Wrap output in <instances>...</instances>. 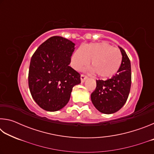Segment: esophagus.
<instances>
[{"instance_id": "1", "label": "esophagus", "mask_w": 154, "mask_h": 154, "mask_svg": "<svg viewBox=\"0 0 154 154\" xmlns=\"http://www.w3.org/2000/svg\"><path fill=\"white\" fill-rule=\"evenodd\" d=\"M88 79V77L86 76V75H83V74H82L81 75V81H82V82H84L85 80H86Z\"/></svg>"}]
</instances>
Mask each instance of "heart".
<instances>
[{
  "instance_id": "obj_1",
  "label": "heart",
  "mask_w": 154,
  "mask_h": 154,
  "mask_svg": "<svg viewBox=\"0 0 154 154\" xmlns=\"http://www.w3.org/2000/svg\"><path fill=\"white\" fill-rule=\"evenodd\" d=\"M91 60V66L98 77L104 79L111 77L120 69L122 54L106 42L90 43L81 47L75 51L71 64L75 69L79 70L86 66Z\"/></svg>"
}]
</instances>
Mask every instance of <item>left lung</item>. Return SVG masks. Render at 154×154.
Masks as SVG:
<instances>
[{
  "label": "left lung",
  "mask_w": 154,
  "mask_h": 154,
  "mask_svg": "<svg viewBox=\"0 0 154 154\" xmlns=\"http://www.w3.org/2000/svg\"><path fill=\"white\" fill-rule=\"evenodd\" d=\"M122 63L118 73L106 81L96 80V88L91 94L94 106L105 114L114 113L126 103L131 87V65L124 49L119 47Z\"/></svg>",
  "instance_id": "8db88e82"
}]
</instances>
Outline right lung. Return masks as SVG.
Masks as SVG:
<instances>
[{"label": "right lung", "instance_id": "obj_1", "mask_svg": "<svg viewBox=\"0 0 154 154\" xmlns=\"http://www.w3.org/2000/svg\"><path fill=\"white\" fill-rule=\"evenodd\" d=\"M75 43L51 36L35 51L30 60L28 85L41 108L56 111L69 101L72 88L81 83L79 72L69 66Z\"/></svg>", "mask_w": 154, "mask_h": 154}]
</instances>
